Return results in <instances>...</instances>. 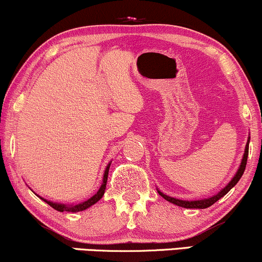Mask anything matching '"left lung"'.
<instances>
[{
    "label": "left lung",
    "instance_id": "left-lung-1",
    "mask_svg": "<svg viewBox=\"0 0 262 262\" xmlns=\"http://www.w3.org/2000/svg\"><path fill=\"white\" fill-rule=\"evenodd\" d=\"M249 143H250V137L248 138V141H247V145H245V150H244V155H243V159L241 161V165H239V168L237 173H235L234 176H233V178L229 181L228 184L226 185L225 188H222L221 190L219 191V193L212 195V196L207 198V199H200V200H181V199H176V198H172V196H168V195L163 194L161 190H159L157 189V193H159L163 199L169 201V203L177 205V206H181V207H184V209H207V207H210L211 205H213L216 203L217 200H220L221 198L225 196V195L228 193L231 189L234 187L235 184L239 182V179L242 178L243 173L245 171V166H247V161H248V154H249Z\"/></svg>",
    "mask_w": 262,
    "mask_h": 262
}]
</instances>
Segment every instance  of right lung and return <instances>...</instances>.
Listing matches in <instances>:
<instances>
[{"mask_svg": "<svg viewBox=\"0 0 262 262\" xmlns=\"http://www.w3.org/2000/svg\"><path fill=\"white\" fill-rule=\"evenodd\" d=\"M110 166H111V162L108 163V165L106 166L105 168V172H103V178H102V184H101V187L99 188V190L96 191L95 194L93 195V196L90 198V199L83 201V203L80 204H77V205H73V204H62V203H53L51 200H47V199H43V198H41L37 195V196L40 198L41 200L45 201L46 204H49L50 206L53 207L55 210L59 211V212H79V211H84L86 209H89L90 206H93L94 204H96L97 201H99L101 198L103 196V194H105V190H106V184H107V177H108V169H110Z\"/></svg>", "mask_w": 262, "mask_h": 262, "instance_id": "obj_1", "label": "right lung"}]
</instances>
